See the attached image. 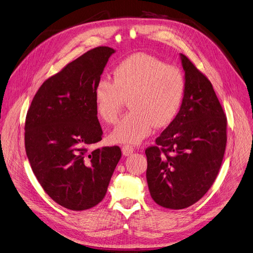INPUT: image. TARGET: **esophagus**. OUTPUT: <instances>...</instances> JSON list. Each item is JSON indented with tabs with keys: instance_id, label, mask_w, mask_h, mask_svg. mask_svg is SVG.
<instances>
[{
	"instance_id": "obj_1",
	"label": "esophagus",
	"mask_w": 253,
	"mask_h": 253,
	"mask_svg": "<svg viewBox=\"0 0 253 253\" xmlns=\"http://www.w3.org/2000/svg\"><path fill=\"white\" fill-rule=\"evenodd\" d=\"M133 151H134V148L132 147V146H130V145H124L123 148H122V152H123V154H124L125 157L130 156V154H131Z\"/></svg>"
}]
</instances>
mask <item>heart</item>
<instances>
[{"label": "heart", "instance_id": "obj_1", "mask_svg": "<svg viewBox=\"0 0 253 253\" xmlns=\"http://www.w3.org/2000/svg\"><path fill=\"white\" fill-rule=\"evenodd\" d=\"M186 92L183 71L148 53H135L118 63L113 81L102 78L94 87L96 115L113 124L128 100L131 109L110 133L113 143L141 142L153 126L166 127L177 116Z\"/></svg>", "mask_w": 253, "mask_h": 253}]
</instances>
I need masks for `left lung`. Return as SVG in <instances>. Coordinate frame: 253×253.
<instances>
[{
    "label": "left lung",
    "instance_id": "8db88e82",
    "mask_svg": "<svg viewBox=\"0 0 253 253\" xmlns=\"http://www.w3.org/2000/svg\"><path fill=\"white\" fill-rule=\"evenodd\" d=\"M186 92L168 127L146 148L148 188L158 205L184 209L201 200L214 183L227 143V118L212 84L181 54Z\"/></svg>",
    "mask_w": 253,
    "mask_h": 253
}]
</instances>
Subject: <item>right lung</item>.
Returning <instances> with one entry per match:
<instances>
[{
  "label": "right lung",
  "mask_w": 253,
  "mask_h": 253,
  "mask_svg": "<svg viewBox=\"0 0 253 253\" xmlns=\"http://www.w3.org/2000/svg\"><path fill=\"white\" fill-rule=\"evenodd\" d=\"M115 50L99 46L67 64L39 88L25 121V149L45 192L59 205L81 211L107 192L121 159L119 146L89 150L102 140L94 87Z\"/></svg>",
  "instance_id": "right-lung-1"
}]
</instances>
